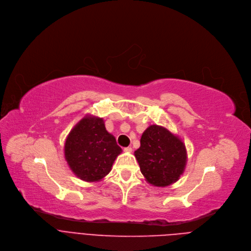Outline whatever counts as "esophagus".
Listing matches in <instances>:
<instances>
[{
	"label": "esophagus",
	"instance_id": "1",
	"mask_svg": "<svg viewBox=\"0 0 251 251\" xmlns=\"http://www.w3.org/2000/svg\"><path fill=\"white\" fill-rule=\"evenodd\" d=\"M124 152L130 153V152H132V148L131 147H126V148H124Z\"/></svg>",
	"mask_w": 251,
	"mask_h": 251
}]
</instances>
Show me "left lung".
<instances>
[{
	"label": "left lung",
	"instance_id": "left-lung-1",
	"mask_svg": "<svg viewBox=\"0 0 251 251\" xmlns=\"http://www.w3.org/2000/svg\"><path fill=\"white\" fill-rule=\"evenodd\" d=\"M141 173L149 184L165 187L183 174L187 152L178 136L162 126L151 125L142 134L139 149L134 152Z\"/></svg>",
	"mask_w": 251,
	"mask_h": 251
}]
</instances>
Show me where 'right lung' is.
Returning a JSON list of instances; mask_svg holds the SVG:
<instances>
[{
  "instance_id": "obj_1",
  "label": "right lung",
  "mask_w": 251,
  "mask_h": 251,
  "mask_svg": "<svg viewBox=\"0 0 251 251\" xmlns=\"http://www.w3.org/2000/svg\"><path fill=\"white\" fill-rule=\"evenodd\" d=\"M121 152L115 137L106 130L103 118L92 115L76 124L64 147L68 165L78 178L87 182L103 179Z\"/></svg>"
}]
</instances>
